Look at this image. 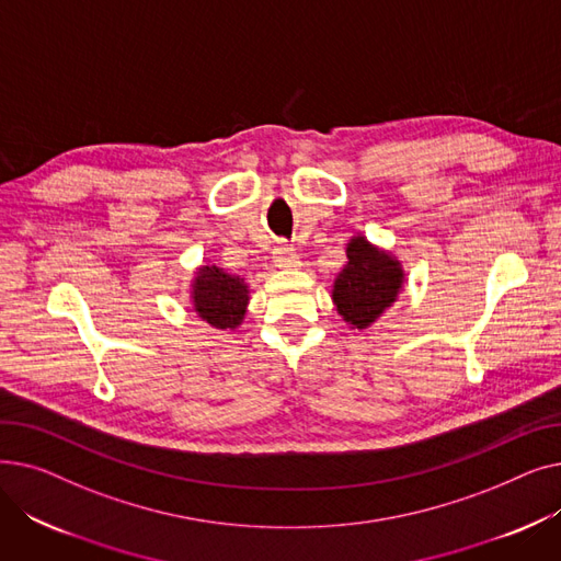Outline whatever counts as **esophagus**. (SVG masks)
<instances>
[{"label":"esophagus","mask_w":561,"mask_h":561,"mask_svg":"<svg viewBox=\"0 0 561 561\" xmlns=\"http://www.w3.org/2000/svg\"><path fill=\"white\" fill-rule=\"evenodd\" d=\"M273 261L279 265V268H290V265L298 263V254L293 252L290 245L277 243V245L273 248Z\"/></svg>","instance_id":"34e87169"}]
</instances>
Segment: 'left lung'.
<instances>
[{
  "mask_svg": "<svg viewBox=\"0 0 561 561\" xmlns=\"http://www.w3.org/2000/svg\"><path fill=\"white\" fill-rule=\"evenodd\" d=\"M404 273L389 252L373 248L364 236L347 243V263L334 282V305L352 328L366 330L402 290Z\"/></svg>",
  "mask_w": 561,
  "mask_h": 561,
  "instance_id": "left-lung-1",
  "label": "left lung"
}]
</instances>
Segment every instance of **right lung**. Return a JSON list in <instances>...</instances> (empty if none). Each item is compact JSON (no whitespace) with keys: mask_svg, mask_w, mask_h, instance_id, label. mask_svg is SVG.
Instances as JSON below:
<instances>
[{"mask_svg":"<svg viewBox=\"0 0 561 561\" xmlns=\"http://www.w3.org/2000/svg\"><path fill=\"white\" fill-rule=\"evenodd\" d=\"M193 307L216 330H236L250 300L248 284L218 265H202L193 282Z\"/></svg>","mask_w":561,"mask_h":561,"instance_id":"add662e5","label":"right lung"}]
</instances>
